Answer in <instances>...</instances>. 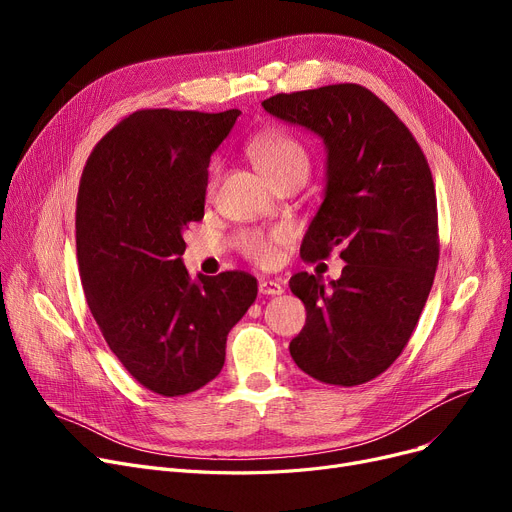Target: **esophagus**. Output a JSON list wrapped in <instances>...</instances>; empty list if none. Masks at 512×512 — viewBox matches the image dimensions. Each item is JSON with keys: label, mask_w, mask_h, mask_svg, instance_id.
Instances as JSON below:
<instances>
[{"label": "esophagus", "mask_w": 512, "mask_h": 512, "mask_svg": "<svg viewBox=\"0 0 512 512\" xmlns=\"http://www.w3.org/2000/svg\"><path fill=\"white\" fill-rule=\"evenodd\" d=\"M259 292L265 294V297H278V294L284 292V286L276 280H261L259 282Z\"/></svg>", "instance_id": "1"}]
</instances>
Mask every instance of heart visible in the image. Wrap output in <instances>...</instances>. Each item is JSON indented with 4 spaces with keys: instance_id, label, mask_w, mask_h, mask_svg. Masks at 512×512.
Here are the masks:
<instances>
[{
    "instance_id": "heart-1",
    "label": "heart",
    "mask_w": 512,
    "mask_h": 512,
    "mask_svg": "<svg viewBox=\"0 0 512 512\" xmlns=\"http://www.w3.org/2000/svg\"><path fill=\"white\" fill-rule=\"evenodd\" d=\"M249 155L255 159L259 170L274 186L288 180H303L311 170V155L301 139L290 132L276 130L257 134L247 145ZM220 178V164L213 161L209 168V191H213ZM290 238L286 226L272 230H242L236 236V247L247 259L257 265H272L278 259V249Z\"/></svg>"
}]
</instances>
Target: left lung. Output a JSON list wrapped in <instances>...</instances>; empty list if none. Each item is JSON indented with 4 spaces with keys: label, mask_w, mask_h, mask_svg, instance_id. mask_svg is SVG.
<instances>
[{
    "label": "left lung",
    "mask_w": 512,
    "mask_h": 512,
    "mask_svg": "<svg viewBox=\"0 0 512 512\" xmlns=\"http://www.w3.org/2000/svg\"><path fill=\"white\" fill-rule=\"evenodd\" d=\"M328 147L326 197L301 245L305 261L342 247V276L326 288L299 272L290 290L307 324L290 355L330 386L384 373L415 332L440 259L436 186L427 159L390 107L355 83L278 93L261 103Z\"/></svg>",
    "instance_id": "obj_1"
}]
</instances>
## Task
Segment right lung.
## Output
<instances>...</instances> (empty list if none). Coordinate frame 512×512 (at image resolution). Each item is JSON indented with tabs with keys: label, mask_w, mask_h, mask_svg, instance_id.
<instances>
[{
	"label": "right lung",
	"mask_w": 512,
	"mask_h": 512,
	"mask_svg": "<svg viewBox=\"0 0 512 512\" xmlns=\"http://www.w3.org/2000/svg\"><path fill=\"white\" fill-rule=\"evenodd\" d=\"M238 110H139L91 151L76 197V259L87 305L124 369L184 396L224 367L226 338L257 299L247 272L191 282L182 232L203 220L211 153Z\"/></svg>",
	"instance_id": "right-lung-1"
}]
</instances>
